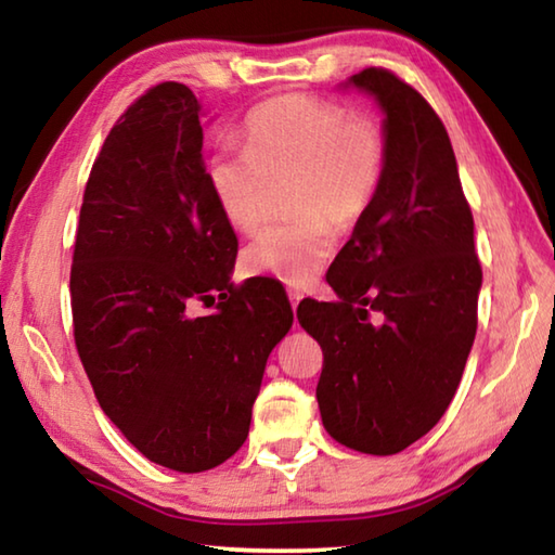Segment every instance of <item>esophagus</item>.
I'll list each match as a JSON object with an SVG mask.
<instances>
[{"mask_svg":"<svg viewBox=\"0 0 555 555\" xmlns=\"http://www.w3.org/2000/svg\"><path fill=\"white\" fill-rule=\"evenodd\" d=\"M288 298H291V306H298V300L300 298H304V294H300V291L298 288H288Z\"/></svg>","mask_w":555,"mask_h":555,"instance_id":"34e87169","label":"esophagus"}]
</instances>
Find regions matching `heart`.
<instances>
[{"label": "heart", "mask_w": 555, "mask_h": 555, "mask_svg": "<svg viewBox=\"0 0 555 555\" xmlns=\"http://www.w3.org/2000/svg\"><path fill=\"white\" fill-rule=\"evenodd\" d=\"M247 149H218L205 164L224 222L255 232L274 185L286 193L294 222L269 224L242 251L249 276L291 286L313 281L333 257L335 230H350L377 198L387 142L377 121L311 95L261 102L244 121Z\"/></svg>", "instance_id": "heart-1"}]
</instances>
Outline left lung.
Returning <instances> with one entry per match:
<instances>
[{"mask_svg":"<svg viewBox=\"0 0 555 555\" xmlns=\"http://www.w3.org/2000/svg\"><path fill=\"white\" fill-rule=\"evenodd\" d=\"M384 112L387 168L325 281L337 300L306 298L298 323L323 350L315 399L327 434L393 455L443 416L477 331L482 286L475 222L448 131L434 107L384 68L343 82Z\"/></svg>","mask_w":555,"mask_h":555,"instance_id":"8db88e82","label":"left lung"}]
</instances>
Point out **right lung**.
<instances>
[{"instance_id": "1", "label": "right lung", "mask_w": 555, "mask_h": 555, "mask_svg": "<svg viewBox=\"0 0 555 555\" xmlns=\"http://www.w3.org/2000/svg\"><path fill=\"white\" fill-rule=\"evenodd\" d=\"M203 109L183 82L139 98L102 144L70 269L73 333L102 411L176 473L224 463L249 434L267 360L294 311L274 279L232 284L237 234L203 162ZM221 304L195 319V299Z\"/></svg>"}]
</instances>
